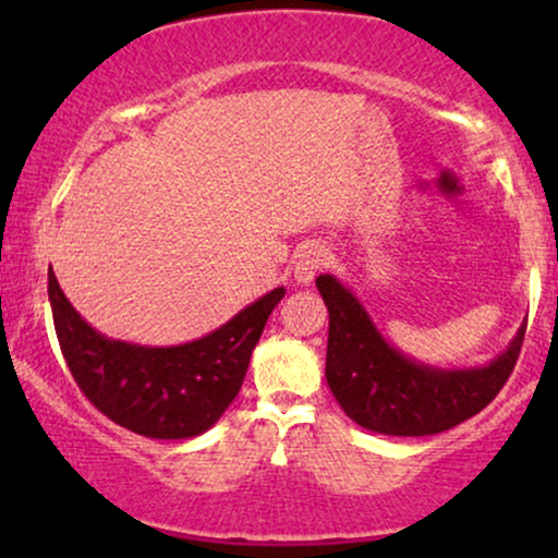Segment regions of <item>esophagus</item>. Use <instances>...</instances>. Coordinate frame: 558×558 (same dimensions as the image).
Returning a JSON list of instances; mask_svg holds the SVG:
<instances>
[{"instance_id":"obj_1","label":"esophagus","mask_w":558,"mask_h":558,"mask_svg":"<svg viewBox=\"0 0 558 558\" xmlns=\"http://www.w3.org/2000/svg\"><path fill=\"white\" fill-rule=\"evenodd\" d=\"M325 265H328V246L319 241L304 243L299 248L296 262H293V278L299 286H310Z\"/></svg>"}]
</instances>
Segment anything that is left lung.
I'll list each match as a JSON object with an SVG mask.
<instances>
[{
  "instance_id": "left-lung-1",
  "label": "left lung",
  "mask_w": 558,
  "mask_h": 558,
  "mask_svg": "<svg viewBox=\"0 0 558 558\" xmlns=\"http://www.w3.org/2000/svg\"><path fill=\"white\" fill-rule=\"evenodd\" d=\"M317 288L330 315L328 386L356 425L383 435H435L483 412L509 380L527 328L485 367L438 369L396 351L341 280L319 275Z\"/></svg>"
}]
</instances>
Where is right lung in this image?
Wrapping results in <instances>:
<instances>
[{"instance_id":"add662e5","label":"right lung","mask_w":558,"mask_h":558,"mask_svg":"<svg viewBox=\"0 0 558 558\" xmlns=\"http://www.w3.org/2000/svg\"><path fill=\"white\" fill-rule=\"evenodd\" d=\"M283 296L286 288H275L198 341L138 345L96 332L49 272L57 341L83 396L114 425L159 440L194 438L222 417Z\"/></svg>"}]
</instances>
